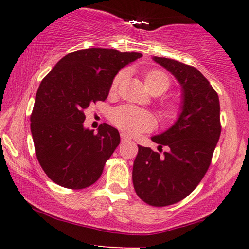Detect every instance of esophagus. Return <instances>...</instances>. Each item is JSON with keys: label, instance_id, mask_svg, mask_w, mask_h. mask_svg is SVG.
Instances as JSON below:
<instances>
[{"label": "esophagus", "instance_id": "34e87169", "mask_svg": "<svg viewBox=\"0 0 249 249\" xmlns=\"http://www.w3.org/2000/svg\"><path fill=\"white\" fill-rule=\"evenodd\" d=\"M120 136H121V141H122V142H125V141H131V137H130V136H128L127 134H125V132H121Z\"/></svg>", "mask_w": 249, "mask_h": 249}]
</instances>
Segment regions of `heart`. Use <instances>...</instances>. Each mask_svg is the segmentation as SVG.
I'll list each match as a JSON object with an SVG mask.
<instances>
[{"label": "heart", "mask_w": 249, "mask_h": 249, "mask_svg": "<svg viewBox=\"0 0 249 249\" xmlns=\"http://www.w3.org/2000/svg\"><path fill=\"white\" fill-rule=\"evenodd\" d=\"M125 73L124 71L119 72L114 77L111 84V91L115 93L119 86L124 79ZM145 86L152 94H163L169 89L170 79L166 74L161 70L154 69L148 71L144 77ZM177 107L175 105H166L163 108V117L166 119H175L177 117ZM111 120L119 129L128 132L130 135H137L141 132L151 130L154 127V118L147 111L142 110L132 105H124L112 112Z\"/></svg>", "instance_id": "b5f03b06"}]
</instances>
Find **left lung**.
Segmentation results:
<instances>
[{"label":"left lung","instance_id":"1","mask_svg":"<svg viewBox=\"0 0 249 249\" xmlns=\"http://www.w3.org/2000/svg\"><path fill=\"white\" fill-rule=\"evenodd\" d=\"M153 60L181 86L180 113L175 124L152 141L168 151L138 145L132 182L139 198L152 206L180 202L205 176L221 134L220 101L209 80L196 68L166 57Z\"/></svg>","mask_w":249,"mask_h":249}]
</instances>
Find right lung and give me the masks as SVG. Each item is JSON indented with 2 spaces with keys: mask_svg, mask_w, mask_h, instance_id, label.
Wrapping results in <instances>:
<instances>
[{
  "mask_svg": "<svg viewBox=\"0 0 249 249\" xmlns=\"http://www.w3.org/2000/svg\"><path fill=\"white\" fill-rule=\"evenodd\" d=\"M142 54L113 49H85L62 57L44 78L30 117L37 160L47 177L69 189L96 182L120 144L117 129L102 124L97 134L84 127V111L107 100L122 68Z\"/></svg>",
  "mask_w": 249,
  "mask_h": 249,
  "instance_id": "obj_1",
  "label": "right lung"
}]
</instances>
